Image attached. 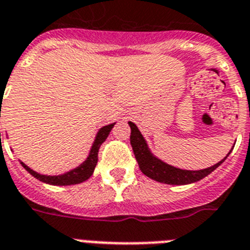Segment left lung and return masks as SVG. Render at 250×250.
I'll return each instance as SVG.
<instances>
[{
	"mask_svg": "<svg viewBox=\"0 0 250 250\" xmlns=\"http://www.w3.org/2000/svg\"><path fill=\"white\" fill-rule=\"evenodd\" d=\"M130 129H131V134H130V144L133 146L134 154H135L136 161L139 163V168L142 172L146 174V177L151 178V180L157 181L161 183H167V185H188V183L197 182V181L202 180L204 177L210 174L212 170L216 169L221 163H223L227 157L224 158L223 161L216 163L215 166L206 169L201 170H185L180 169V168H174L169 164L163 163L162 161L157 159L155 157L151 155L149 151L146 143L138 130L135 124L131 121L129 123ZM231 151V150H230Z\"/></svg>",
	"mask_w": 250,
	"mask_h": 250,
	"instance_id": "left-lung-1",
	"label": "left lung"
}]
</instances>
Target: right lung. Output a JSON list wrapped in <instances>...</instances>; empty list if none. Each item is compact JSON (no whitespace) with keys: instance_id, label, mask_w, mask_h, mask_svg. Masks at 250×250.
<instances>
[{"instance_id":"add662e5","label":"right lung","mask_w":250,"mask_h":250,"mask_svg":"<svg viewBox=\"0 0 250 250\" xmlns=\"http://www.w3.org/2000/svg\"><path fill=\"white\" fill-rule=\"evenodd\" d=\"M114 125L115 124H111V125H107V126H104L102 129H100L86 162H83L80 167H77L76 169L70 170L68 173L62 174V176H42V174L36 173L33 169H30V168L27 167V166H25L23 163L21 164H22V167L25 168L31 176H34L35 178L42 181V182L48 183V185H54V186H69V185H77V183L84 182V181L88 180L89 177L92 176L96 164H97V159H99L97 157H99L100 146H101V144L104 140L107 139L108 134H110V131L112 130Z\"/></svg>"}]
</instances>
